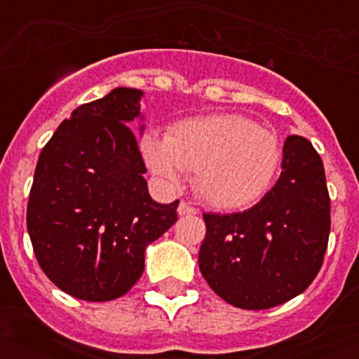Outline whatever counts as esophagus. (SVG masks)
I'll list each match as a JSON object with an SVG mask.
<instances>
[{
	"label": "esophagus",
	"mask_w": 359,
	"mask_h": 359,
	"mask_svg": "<svg viewBox=\"0 0 359 359\" xmlns=\"http://www.w3.org/2000/svg\"><path fill=\"white\" fill-rule=\"evenodd\" d=\"M177 210H179V214L180 216H190V214H196L197 210L194 207H190V205H188V203H180L179 205V208H177Z\"/></svg>",
	"instance_id": "obj_1"
}]
</instances>
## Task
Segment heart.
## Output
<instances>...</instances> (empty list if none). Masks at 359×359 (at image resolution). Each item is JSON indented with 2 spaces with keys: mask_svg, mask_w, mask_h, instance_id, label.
Returning a JSON list of instances; mask_svg holds the SVG:
<instances>
[{
  "mask_svg": "<svg viewBox=\"0 0 359 359\" xmlns=\"http://www.w3.org/2000/svg\"><path fill=\"white\" fill-rule=\"evenodd\" d=\"M140 149L147 168L165 184L177 186L184 171H194L197 196L222 210L259 201L281 163L278 137L238 114L182 119L168 137L147 132Z\"/></svg>",
  "mask_w": 359,
  "mask_h": 359,
  "instance_id": "obj_1",
  "label": "heart"
}]
</instances>
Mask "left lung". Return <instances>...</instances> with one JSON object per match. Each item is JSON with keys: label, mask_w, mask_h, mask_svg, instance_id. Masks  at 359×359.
<instances>
[{"label": "left lung", "mask_w": 359, "mask_h": 359, "mask_svg": "<svg viewBox=\"0 0 359 359\" xmlns=\"http://www.w3.org/2000/svg\"><path fill=\"white\" fill-rule=\"evenodd\" d=\"M281 175L255 207L203 214L199 270L210 289L240 309L292 300L317 278L330 236L323 160L306 137L289 135Z\"/></svg>", "instance_id": "1"}]
</instances>
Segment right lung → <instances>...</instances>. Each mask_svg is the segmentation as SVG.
Here are the masks:
<instances>
[{
	"instance_id": "obj_1",
	"label": "right lung",
	"mask_w": 359,
	"mask_h": 359,
	"mask_svg": "<svg viewBox=\"0 0 359 359\" xmlns=\"http://www.w3.org/2000/svg\"><path fill=\"white\" fill-rule=\"evenodd\" d=\"M141 97L117 87L76 108L36 162L27 203L33 251L50 281L80 300L126 294L143 273L147 245L177 222L179 201H152L143 179L128 126Z\"/></svg>"
}]
</instances>
